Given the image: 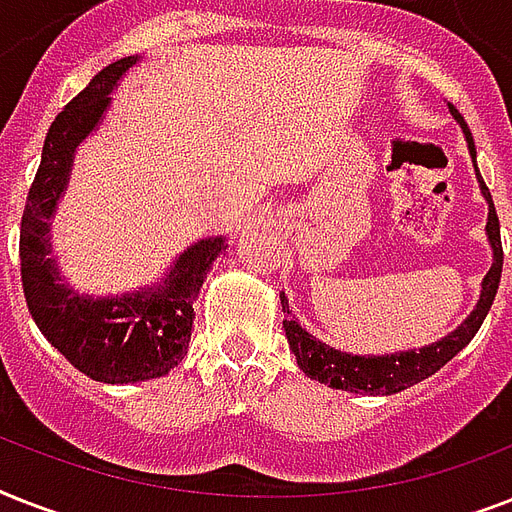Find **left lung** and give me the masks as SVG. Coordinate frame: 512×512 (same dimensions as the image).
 <instances>
[{
	"label": "left lung",
	"instance_id": "1",
	"mask_svg": "<svg viewBox=\"0 0 512 512\" xmlns=\"http://www.w3.org/2000/svg\"><path fill=\"white\" fill-rule=\"evenodd\" d=\"M449 111H452L454 119L460 122L462 132H465V138H468L470 156H473V162H476V146H473V138H470L468 124H465V119H462L457 108L449 106ZM478 183H481L484 199L489 201L486 236H489V244H492L494 263L492 268H489V273L484 276V281H481V297H478L476 308H473V313H470L468 319L462 321L452 335H446L444 340L433 342V345H425V348L420 350H401V353H390V356H350V353L329 348L327 342H321L313 335H308V332L297 324L292 311H289L287 297L281 295V311L287 313V319H284V332H287L289 350L295 353L297 366H300L311 380L324 382L329 388L350 390V393H369V396L382 393V396H390V393H401V390L412 388L417 382L428 380L430 374H436L446 361H452V358L476 337V332L481 329V324H484L486 313L492 308L502 276L500 220H497V212H494L492 193H489L486 183L481 180V175H478Z\"/></svg>",
	"mask_w": 512,
	"mask_h": 512
}]
</instances>
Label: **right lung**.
Listing matches in <instances>:
<instances>
[{"instance_id":"obj_1","label":"right lung","mask_w":512,"mask_h":512,"mask_svg":"<svg viewBox=\"0 0 512 512\" xmlns=\"http://www.w3.org/2000/svg\"><path fill=\"white\" fill-rule=\"evenodd\" d=\"M135 63L138 55L106 66L55 116L20 220V279L36 327L79 372L111 385L164 377L183 361L196 319L193 300L228 247L223 236L196 241L167 279L130 295H79L60 279L50 257V217L66 191L76 146L98 127L116 82Z\"/></svg>"}]
</instances>
